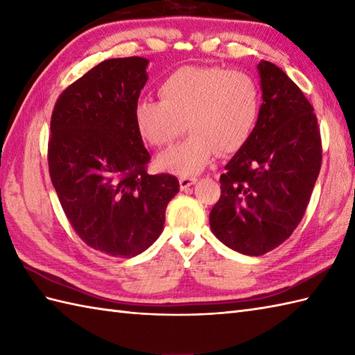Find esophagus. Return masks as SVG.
Listing matches in <instances>:
<instances>
[{"mask_svg": "<svg viewBox=\"0 0 355 355\" xmlns=\"http://www.w3.org/2000/svg\"><path fill=\"white\" fill-rule=\"evenodd\" d=\"M195 182H197V177H180V187H182V191H186Z\"/></svg>", "mask_w": 355, "mask_h": 355, "instance_id": "34e87169", "label": "esophagus"}]
</instances>
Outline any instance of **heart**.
<instances>
[{
	"instance_id": "heart-1",
	"label": "heart",
	"mask_w": 355,
	"mask_h": 355,
	"mask_svg": "<svg viewBox=\"0 0 355 355\" xmlns=\"http://www.w3.org/2000/svg\"><path fill=\"white\" fill-rule=\"evenodd\" d=\"M162 101L141 99L134 125L149 146L163 148L192 132L182 145L158 158V168L187 177L202 171L216 153H236L259 122L262 92L252 74L221 67H182L166 76Z\"/></svg>"
}]
</instances>
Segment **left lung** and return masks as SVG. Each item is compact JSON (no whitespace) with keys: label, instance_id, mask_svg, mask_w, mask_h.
Returning a JSON list of instances; mask_svg holds the SVG:
<instances>
[{"label":"left lung","instance_id":"obj_1","mask_svg":"<svg viewBox=\"0 0 355 355\" xmlns=\"http://www.w3.org/2000/svg\"><path fill=\"white\" fill-rule=\"evenodd\" d=\"M262 110L253 135L220 177L210 210L214 235L232 250L261 256L302 221L322 164L318 117L300 88L275 64H258Z\"/></svg>","mask_w":355,"mask_h":355}]
</instances>
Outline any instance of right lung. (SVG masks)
<instances>
[{"label":"right lung","mask_w":355,"mask_h":355,"mask_svg":"<svg viewBox=\"0 0 355 355\" xmlns=\"http://www.w3.org/2000/svg\"><path fill=\"white\" fill-rule=\"evenodd\" d=\"M148 59L117 58L65 88L53 108L49 171L71 227L89 247L132 258L160 236L177 177L149 175L134 125Z\"/></svg>","instance_id":"1"}]
</instances>
